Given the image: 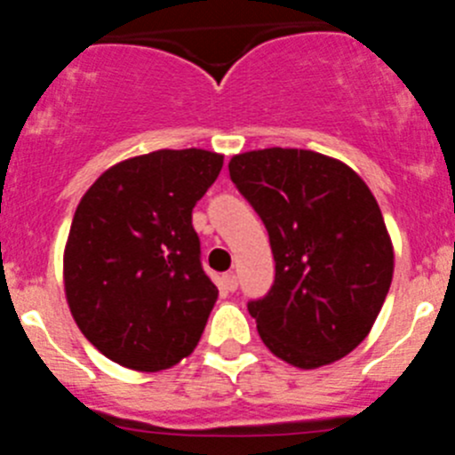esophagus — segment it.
I'll return each mask as SVG.
<instances>
[{"mask_svg":"<svg viewBox=\"0 0 455 455\" xmlns=\"http://www.w3.org/2000/svg\"><path fill=\"white\" fill-rule=\"evenodd\" d=\"M223 287L228 289V291H236V287H239V277H236L235 273H225Z\"/></svg>","mask_w":455,"mask_h":455,"instance_id":"esophagus-1","label":"esophagus"}]
</instances>
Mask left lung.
Segmentation results:
<instances>
[{"label": "left lung", "mask_w": 455, "mask_h": 455, "mask_svg": "<svg viewBox=\"0 0 455 455\" xmlns=\"http://www.w3.org/2000/svg\"><path fill=\"white\" fill-rule=\"evenodd\" d=\"M230 178L275 259L268 293L248 303L262 341L300 369L348 355L371 331L394 273L373 193L347 164L284 148L232 156Z\"/></svg>", "instance_id": "left-lung-1"}]
</instances>
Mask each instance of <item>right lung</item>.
I'll return each instance as SVG.
<instances>
[{"instance_id": "1", "label": "right lung", "mask_w": 455, "mask_h": 455, "mask_svg": "<svg viewBox=\"0 0 455 455\" xmlns=\"http://www.w3.org/2000/svg\"><path fill=\"white\" fill-rule=\"evenodd\" d=\"M223 156L156 150L116 164L79 203L63 277L70 312L92 347L136 371L191 355L219 289L200 262L193 207Z\"/></svg>"}]
</instances>
